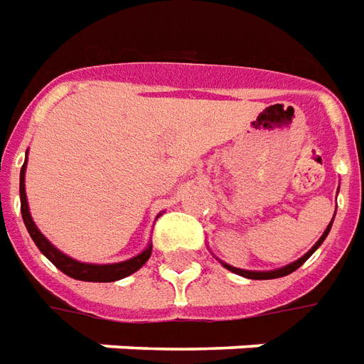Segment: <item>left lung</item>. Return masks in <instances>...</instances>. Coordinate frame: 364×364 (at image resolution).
<instances>
[{
  "instance_id": "obj_1",
  "label": "left lung",
  "mask_w": 364,
  "mask_h": 364,
  "mask_svg": "<svg viewBox=\"0 0 364 364\" xmlns=\"http://www.w3.org/2000/svg\"><path fill=\"white\" fill-rule=\"evenodd\" d=\"M333 218H335V215H333ZM331 223H333V219H331ZM331 223L327 225V229L323 231V235L319 237V241L314 245V247H311L310 251L306 252V255H304L301 259L294 260V262L286 264V267H282V269H277V270H243V269H235V267H231V264H225V262H223V267L231 270V272H235V274H241V277H245V278H251V280H270V278L286 277V274H290V272H294L296 269H300L301 264H304V262H306V260L310 259L311 255L316 252V249H318L319 245L323 243V239H326L327 233H329V229H331Z\"/></svg>"
}]
</instances>
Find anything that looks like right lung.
Returning <instances> with one entry per match:
<instances>
[{
  "instance_id": "obj_1",
  "label": "right lung",
  "mask_w": 364,
  "mask_h": 364,
  "mask_svg": "<svg viewBox=\"0 0 364 364\" xmlns=\"http://www.w3.org/2000/svg\"><path fill=\"white\" fill-rule=\"evenodd\" d=\"M25 168H27V159H25V164L21 166V178H19V196H21L23 221H25V228L29 231L31 239H33L35 245L38 247V251L43 252L56 269L63 270L64 274H68L70 278L84 280V282H115V280H121V278H125L129 277V274L136 272V270L141 269L146 260H149L151 251H153L151 245H149L141 255L133 257V259L123 260V262H113V264H90V262H80V260H74L72 257H68V255H64V252L58 251V249L38 231V228L35 225V221L31 218L27 194H25Z\"/></svg>"
}]
</instances>
